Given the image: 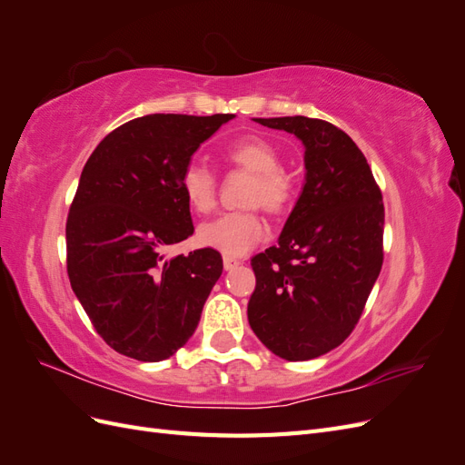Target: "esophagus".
Instances as JSON below:
<instances>
[{"label":"esophagus","instance_id":"1","mask_svg":"<svg viewBox=\"0 0 465 465\" xmlns=\"http://www.w3.org/2000/svg\"><path fill=\"white\" fill-rule=\"evenodd\" d=\"M223 265H224V270H227V272H232V270H236L238 265H241V262L232 260V258H224V260H223Z\"/></svg>","mask_w":465,"mask_h":465}]
</instances>
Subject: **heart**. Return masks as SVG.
Instances as JSON below:
<instances>
[{
	"mask_svg": "<svg viewBox=\"0 0 465 465\" xmlns=\"http://www.w3.org/2000/svg\"><path fill=\"white\" fill-rule=\"evenodd\" d=\"M224 159L238 171L252 174L242 198L246 207H262L273 215L289 209L294 198V182L281 168V154L267 139L258 135L238 139L224 151ZM182 192L195 211L207 213L217 202V176L205 164L193 161L182 173ZM263 236L265 227L256 209L223 213L202 223L198 229L200 244L227 258L244 256Z\"/></svg>",
	"mask_w": 465,
	"mask_h": 465,
	"instance_id": "1",
	"label": "heart"
}]
</instances>
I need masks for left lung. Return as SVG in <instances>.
<instances>
[{"label":"left lung","instance_id":"left-lung-1","mask_svg":"<svg viewBox=\"0 0 465 465\" xmlns=\"http://www.w3.org/2000/svg\"><path fill=\"white\" fill-rule=\"evenodd\" d=\"M254 122L301 139L306 174L277 246L252 258L248 322L277 357L316 359L353 331L382 270V192L361 149L333 124L306 116Z\"/></svg>","mask_w":465,"mask_h":465}]
</instances>
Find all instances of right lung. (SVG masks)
<instances>
[{"label": "right lung", "mask_w": 465, "mask_h": 465, "mask_svg": "<svg viewBox=\"0 0 465 465\" xmlns=\"http://www.w3.org/2000/svg\"><path fill=\"white\" fill-rule=\"evenodd\" d=\"M234 114H149L122 124L83 168L65 224L69 283L96 333L143 362L173 357L223 273L217 250L166 258L193 232L182 173Z\"/></svg>", "instance_id": "1"}]
</instances>
